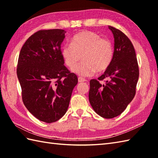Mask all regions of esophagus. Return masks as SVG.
<instances>
[{
    "instance_id": "1",
    "label": "esophagus",
    "mask_w": 158,
    "mask_h": 158,
    "mask_svg": "<svg viewBox=\"0 0 158 158\" xmlns=\"http://www.w3.org/2000/svg\"><path fill=\"white\" fill-rule=\"evenodd\" d=\"M78 81H79V83H82V82L87 81V80L85 79L84 78H82V77H79V78H78Z\"/></svg>"
}]
</instances>
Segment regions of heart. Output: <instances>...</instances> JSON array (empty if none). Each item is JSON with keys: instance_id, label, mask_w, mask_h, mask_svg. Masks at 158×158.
Returning a JSON list of instances; mask_svg holds the SVG:
<instances>
[{"instance_id": "obj_1", "label": "heart", "mask_w": 158, "mask_h": 158, "mask_svg": "<svg viewBox=\"0 0 158 158\" xmlns=\"http://www.w3.org/2000/svg\"><path fill=\"white\" fill-rule=\"evenodd\" d=\"M62 56L66 65L75 67L81 56L84 61L73 72L80 76H91L96 72L101 73L110 66L114 56V48L109 39L92 31H83L72 39L71 43L62 48Z\"/></svg>"}]
</instances>
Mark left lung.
Segmentation results:
<instances>
[{
	"mask_svg": "<svg viewBox=\"0 0 158 158\" xmlns=\"http://www.w3.org/2000/svg\"><path fill=\"white\" fill-rule=\"evenodd\" d=\"M114 36L113 61L98 79L89 81V100L94 111L104 118L119 115L133 100L139 70L135 48L128 37L109 26ZM105 79V85L100 81Z\"/></svg>",
	"mask_w": 158,
	"mask_h": 158,
	"instance_id": "8db88e82",
	"label": "left lung"
}]
</instances>
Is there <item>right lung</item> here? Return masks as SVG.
<instances>
[{"mask_svg": "<svg viewBox=\"0 0 158 158\" xmlns=\"http://www.w3.org/2000/svg\"><path fill=\"white\" fill-rule=\"evenodd\" d=\"M66 31L41 30L30 36L20 51L17 75L22 100L41 122L52 123L69 108L77 77L64 65L61 44Z\"/></svg>", "mask_w": 158, "mask_h": 158, "instance_id": "add662e5", "label": "right lung"}]
</instances>
